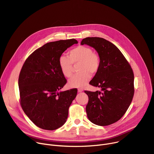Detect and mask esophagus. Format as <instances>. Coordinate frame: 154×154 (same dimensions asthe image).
<instances>
[{"instance_id": "34e87169", "label": "esophagus", "mask_w": 154, "mask_h": 154, "mask_svg": "<svg viewBox=\"0 0 154 154\" xmlns=\"http://www.w3.org/2000/svg\"><path fill=\"white\" fill-rule=\"evenodd\" d=\"M83 91V89H81V88L80 89H78V92L79 93H82Z\"/></svg>"}]
</instances>
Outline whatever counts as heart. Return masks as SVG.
I'll use <instances>...</instances> for the list:
<instances>
[{
    "label": "heart",
    "mask_w": 154,
    "mask_h": 154,
    "mask_svg": "<svg viewBox=\"0 0 154 154\" xmlns=\"http://www.w3.org/2000/svg\"><path fill=\"white\" fill-rule=\"evenodd\" d=\"M79 63V73L74 75L69 81L71 88H83L91 78V74L96 73L100 66L99 55L93 52L91 48L79 46L69 52V57L62 55L59 58L58 64L62 74L70 78L73 73V64Z\"/></svg>",
    "instance_id": "obj_1"
}]
</instances>
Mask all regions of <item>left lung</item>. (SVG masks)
<instances>
[{
  "label": "left lung",
  "mask_w": 154,
  "mask_h": 154,
  "mask_svg": "<svg viewBox=\"0 0 154 154\" xmlns=\"http://www.w3.org/2000/svg\"><path fill=\"white\" fill-rule=\"evenodd\" d=\"M81 45L97 52L100 66L90 82L101 91H85L88 96L86 112L94 124L106 126L119 121L125 113L134 95V74L130 64L113 43L99 37H88Z\"/></svg>",
  "instance_id": "left-lung-1"
}]
</instances>
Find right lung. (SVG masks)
Masks as SVG:
<instances>
[{
  "mask_svg": "<svg viewBox=\"0 0 154 154\" xmlns=\"http://www.w3.org/2000/svg\"><path fill=\"white\" fill-rule=\"evenodd\" d=\"M77 43L75 39L46 43L30 55L22 67L18 80L20 104L29 118L41 128L56 130L66 121L77 90L58 92L67 82L58 60Z\"/></svg>",
  "mask_w": 154,
  "mask_h": 154,
  "instance_id": "right-lung-1",
  "label": "right lung"
}]
</instances>
